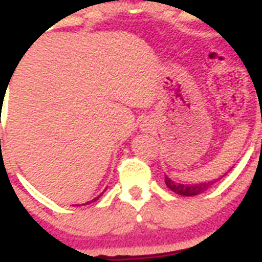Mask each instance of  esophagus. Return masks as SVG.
Masks as SVG:
<instances>
[{
  "mask_svg": "<svg viewBox=\"0 0 262 262\" xmlns=\"http://www.w3.org/2000/svg\"><path fill=\"white\" fill-rule=\"evenodd\" d=\"M142 126H145V128H147V126H149V124H146V121H145V124L142 125Z\"/></svg>",
  "mask_w": 262,
  "mask_h": 262,
  "instance_id": "1",
  "label": "esophagus"
}]
</instances>
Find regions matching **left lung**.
I'll use <instances>...</instances> for the list:
<instances>
[{"label":"left lung","mask_w":262,"mask_h":262,"mask_svg":"<svg viewBox=\"0 0 262 262\" xmlns=\"http://www.w3.org/2000/svg\"><path fill=\"white\" fill-rule=\"evenodd\" d=\"M165 183L167 185V187H169L170 190L177 192V194L183 195V196H192V195L200 194V192L206 190L208 186L212 185L213 182L199 183V185H181V183H175L174 181H171L170 178L165 177Z\"/></svg>","instance_id":"8db88e82"}]
</instances>
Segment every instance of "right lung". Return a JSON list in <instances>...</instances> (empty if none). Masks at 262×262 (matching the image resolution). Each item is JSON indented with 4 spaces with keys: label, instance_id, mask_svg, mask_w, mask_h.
<instances>
[{
    "label": "right lung",
    "instance_id": "right-lung-1",
    "mask_svg": "<svg viewBox=\"0 0 262 262\" xmlns=\"http://www.w3.org/2000/svg\"><path fill=\"white\" fill-rule=\"evenodd\" d=\"M97 198H99V196H97ZM97 198H96V199H97ZM96 199H93V200H96Z\"/></svg>",
    "mask_w": 262,
    "mask_h": 262
}]
</instances>
